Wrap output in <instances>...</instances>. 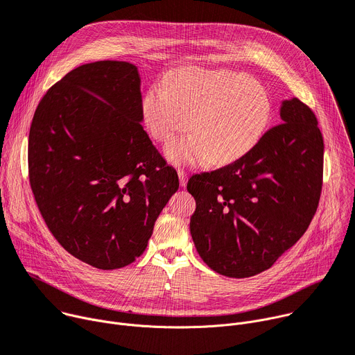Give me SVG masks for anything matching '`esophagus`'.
Segmentation results:
<instances>
[{
    "instance_id": "1",
    "label": "esophagus",
    "mask_w": 355,
    "mask_h": 355,
    "mask_svg": "<svg viewBox=\"0 0 355 355\" xmlns=\"http://www.w3.org/2000/svg\"><path fill=\"white\" fill-rule=\"evenodd\" d=\"M177 173H178V178H180L181 187H185L187 185V173L184 170H181V168H178Z\"/></svg>"
}]
</instances>
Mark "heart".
I'll list each match as a JSON object with an SVG mask.
<instances>
[{
    "label": "heart",
    "mask_w": 355,
    "mask_h": 355,
    "mask_svg": "<svg viewBox=\"0 0 355 355\" xmlns=\"http://www.w3.org/2000/svg\"><path fill=\"white\" fill-rule=\"evenodd\" d=\"M141 113L151 137L159 143L194 133L166 147L177 164L208 159L222 166L243 157L265 135L272 117L266 89L249 75L228 69L184 68L153 85L143 98Z\"/></svg>",
    "instance_id": "1"
}]
</instances>
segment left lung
Returning a JSON list of instances; mask_svg holds the SVG:
<instances>
[{"label":"left lung","mask_w":355,"mask_h":355,"mask_svg":"<svg viewBox=\"0 0 355 355\" xmlns=\"http://www.w3.org/2000/svg\"><path fill=\"white\" fill-rule=\"evenodd\" d=\"M280 117L232 164L188 180L197 202L191 236L219 275L242 279L269 269L317 211L324 157L317 119L297 98L282 102Z\"/></svg>","instance_id":"1"}]
</instances>
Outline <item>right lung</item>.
<instances>
[{"label":"right lung","instance_id":"obj_1","mask_svg":"<svg viewBox=\"0 0 355 355\" xmlns=\"http://www.w3.org/2000/svg\"><path fill=\"white\" fill-rule=\"evenodd\" d=\"M137 67L86 63L55 83L31 123L32 192L55 239L79 261L124 268L147 248L178 189L141 125Z\"/></svg>","mask_w":355,"mask_h":355}]
</instances>
